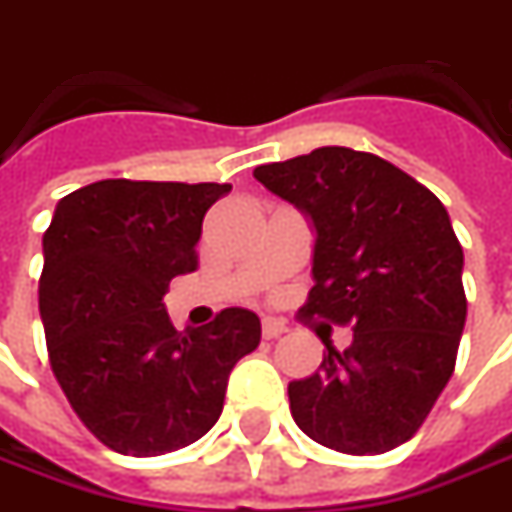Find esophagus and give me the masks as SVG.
I'll use <instances>...</instances> for the list:
<instances>
[{"label": "esophagus", "mask_w": 512, "mask_h": 512, "mask_svg": "<svg viewBox=\"0 0 512 512\" xmlns=\"http://www.w3.org/2000/svg\"><path fill=\"white\" fill-rule=\"evenodd\" d=\"M283 334H289V326H286L283 320H274V317H266V320H263V337H266V340H277V337H283Z\"/></svg>", "instance_id": "1"}]
</instances>
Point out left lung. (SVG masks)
<instances>
[{
    "instance_id": "8db88e82",
    "label": "left lung",
    "mask_w": 512,
    "mask_h": 512,
    "mask_svg": "<svg viewBox=\"0 0 512 512\" xmlns=\"http://www.w3.org/2000/svg\"><path fill=\"white\" fill-rule=\"evenodd\" d=\"M255 178L314 221L303 317L351 326L317 374L289 382L291 416L314 442L374 456L408 442L456 368L467 317L462 243L428 186L385 158L320 147Z\"/></svg>"
}]
</instances>
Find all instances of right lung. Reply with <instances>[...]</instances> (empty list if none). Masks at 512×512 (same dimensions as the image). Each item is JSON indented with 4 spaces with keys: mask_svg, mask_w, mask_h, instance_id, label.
I'll list each match as a JSON object with an SVG mask.
<instances>
[{
    "mask_svg": "<svg viewBox=\"0 0 512 512\" xmlns=\"http://www.w3.org/2000/svg\"><path fill=\"white\" fill-rule=\"evenodd\" d=\"M229 184L107 178L64 195L45 232L39 311L53 377L84 428L124 456L186 448L260 343L255 311L178 331L169 280L198 269L203 215Z\"/></svg>",
    "mask_w": 512,
    "mask_h": 512,
    "instance_id": "1",
    "label": "right lung"
}]
</instances>
